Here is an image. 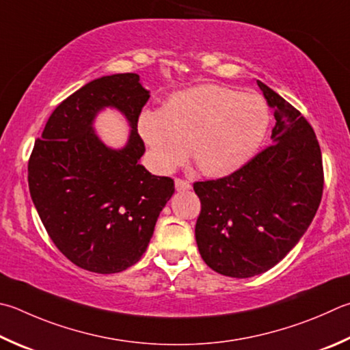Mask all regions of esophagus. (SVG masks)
<instances>
[{
  "instance_id": "esophagus-1",
  "label": "esophagus",
  "mask_w": 350,
  "mask_h": 350,
  "mask_svg": "<svg viewBox=\"0 0 350 350\" xmlns=\"http://www.w3.org/2000/svg\"><path fill=\"white\" fill-rule=\"evenodd\" d=\"M174 185L177 191H188V189H191V185H189L187 180H182V179H176Z\"/></svg>"
}]
</instances>
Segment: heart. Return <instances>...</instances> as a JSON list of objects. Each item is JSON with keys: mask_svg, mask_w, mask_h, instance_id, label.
I'll return each instance as SVG.
<instances>
[{"mask_svg": "<svg viewBox=\"0 0 350 350\" xmlns=\"http://www.w3.org/2000/svg\"><path fill=\"white\" fill-rule=\"evenodd\" d=\"M269 126L265 99L202 84L170 94L162 109H145L137 131L153 167L170 173L188 151L203 174L228 176L257 153Z\"/></svg>", "mask_w": 350, "mask_h": 350, "instance_id": "1", "label": "heart"}]
</instances>
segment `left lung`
Returning <instances> with one entry per match:
<instances>
[{"instance_id":"obj_1","label":"left lung","mask_w":350,"mask_h":350,"mask_svg":"<svg viewBox=\"0 0 350 350\" xmlns=\"http://www.w3.org/2000/svg\"><path fill=\"white\" fill-rule=\"evenodd\" d=\"M274 110L272 145L217 180L196 182L202 209L196 241L209 268L250 278L282 262L312 221L323 194V163L312 126L257 81Z\"/></svg>"}]
</instances>
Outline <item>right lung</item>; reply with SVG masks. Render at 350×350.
I'll list each match as a JSON object with an SVG mask.
<instances>
[{"mask_svg":"<svg viewBox=\"0 0 350 350\" xmlns=\"http://www.w3.org/2000/svg\"><path fill=\"white\" fill-rule=\"evenodd\" d=\"M150 90L136 73L93 79L49 118L29 161L31 200L50 239L70 262L98 274L137 263L153 237L174 180L145 170L137 118ZM119 111L131 125L122 149L94 130L97 114Z\"/></svg>","mask_w":350,"mask_h":350,"instance_id":"right-lung-1","label":"right lung"}]
</instances>
